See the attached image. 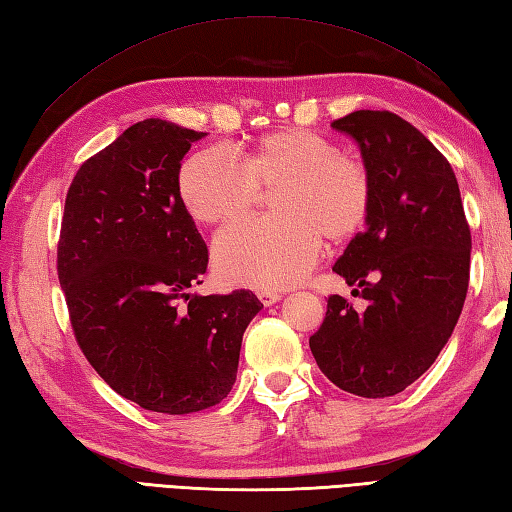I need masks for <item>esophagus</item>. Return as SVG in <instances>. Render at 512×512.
I'll use <instances>...</instances> for the list:
<instances>
[{
	"label": "esophagus",
	"instance_id": "1",
	"mask_svg": "<svg viewBox=\"0 0 512 512\" xmlns=\"http://www.w3.org/2000/svg\"><path fill=\"white\" fill-rule=\"evenodd\" d=\"M257 297L262 299V302H264L266 306H270V304H275V302H279V299H282V293H279V290L264 288V290H259Z\"/></svg>",
	"mask_w": 512,
	"mask_h": 512
}]
</instances>
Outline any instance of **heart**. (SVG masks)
I'll list each match as a JSON object with an SVG mask.
<instances>
[{"instance_id":"b5f03b06","label":"heart","mask_w":512,"mask_h":512,"mask_svg":"<svg viewBox=\"0 0 512 512\" xmlns=\"http://www.w3.org/2000/svg\"><path fill=\"white\" fill-rule=\"evenodd\" d=\"M273 219L242 222L217 235L215 268L230 284L282 288L315 264L322 239L344 246L366 228L375 204L368 164L335 139L308 128H282L242 150V166L219 148L199 150L179 170L177 190L197 224L246 217L264 193Z\"/></svg>"}]
</instances>
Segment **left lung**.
Returning a JSON list of instances; mask_svg holds the SVG:
<instances>
[{
	"label": "left lung",
	"instance_id": "8db88e82",
	"mask_svg": "<svg viewBox=\"0 0 512 512\" xmlns=\"http://www.w3.org/2000/svg\"><path fill=\"white\" fill-rule=\"evenodd\" d=\"M357 139L375 179V204L333 270L357 310L330 295L308 344L319 370L346 393H402L433 366L453 335L470 279V226L448 159L390 110H355L333 122Z\"/></svg>",
	"mask_w": 512,
	"mask_h": 512
}]
</instances>
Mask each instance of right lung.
<instances>
[{
  "mask_svg": "<svg viewBox=\"0 0 512 512\" xmlns=\"http://www.w3.org/2000/svg\"><path fill=\"white\" fill-rule=\"evenodd\" d=\"M204 133L144 119L79 166L64 204L57 275L70 326L104 382L153 413L186 415L235 384L253 290L193 295L208 248L179 199Z\"/></svg>",
  "mask_w": 512,
  "mask_h": 512,
  "instance_id": "add662e5",
  "label": "right lung"
}]
</instances>
